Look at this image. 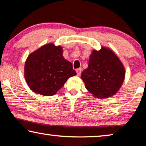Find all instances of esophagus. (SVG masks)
Masks as SVG:
<instances>
[{"label":"esophagus","instance_id":"obj_1","mask_svg":"<svg viewBox=\"0 0 146 146\" xmlns=\"http://www.w3.org/2000/svg\"><path fill=\"white\" fill-rule=\"evenodd\" d=\"M81 71H82V70H81V68H78V69H77V70H76V75H77L78 76H80V74H81Z\"/></svg>","mask_w":146,"mask_h":146}]
</instances>
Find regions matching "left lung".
I'll return each instance as SVG.
<instances>
[{"instance_id": "1", "label": "left lung", "mask_w": 146, "mask_h": 146, "mask_svg": "<svg viewBox=\"0 0 146 146\" xmlns=\"http://www.w3.org/2000/svg\"><path fill=\"white\" fill-rule=\"evenodd\" d=\"M125 75V68L118 56L112 49L102 46L100 50L92 51L81 78L94 97L106 99L119 91Z\"/></svg>"}]
</instances>
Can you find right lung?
<instances>
[{"label": "right lung", "mask_w": 146, "mask_h": 146, "mask_svg": "<svg viewBox=\"0 0 146 146\" xmlns=\"http://www.w3.org/2000/svg\"><path fill=\"white\" fill-rule=\"evenodd\" d=\"M62 54V47L54 43L29 54L24 65V78L31 91L47 97L55 95L69 78L76 75Z\"/></svg>", "instance_id": "obj_1"}]
</instances>
